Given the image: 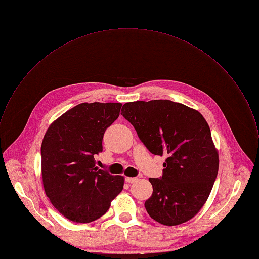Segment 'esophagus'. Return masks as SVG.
I'll return each instance as SVG.
<instances>
[{"label": "esophagus", "instance_id": "1", "mask_svg": "<svg viewBox=\"0 0 259 259\" xmlns=\"http://www.w3.org/2000/svg\"><path fill=\"white\" fill-rule=\"evenodd\" d=\"M137 181H138V178H135V177H126V178H125V182H126V183H130V184L135 183V182H137Z\"/></svg>", "mask_w": 259, "mask_h": 259}]
</instances>
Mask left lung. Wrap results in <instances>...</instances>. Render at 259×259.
<instances>
[{"mask_svg":"<svg viewBox=\"0 0 259 259\" xmlns=\"http://www.w3.org/2000/svg\"><path fill=\"white\" fill-rule=\"evenodd\" d=\"M121 111L152 154L168 156L162 177L149 179L153 194L145 202L147 212L167 226L190 220L206 203L219 168L206 119L167 99L126 102Z\"/></svg>","mask_w":259,"mask_h":259,"instance_id":"obj_1","label":"left lung"}]
</instances>
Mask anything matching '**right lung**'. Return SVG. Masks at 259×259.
I'll return each instance as SVG.
<instances>
[{
  "label": "right lung",
  "instance_id": "right-lung-1",
  "mask_svg": "<svg viewBox=\"0 0 259 259\" xmlns=\"http://www.w3.org/2000/svg\"><path fill=\"white\" fill-rule=\"evenodd\" d=\"M121 103H80L51 123L41 146L43 186L52 205L67 219L89 223L109 209L124 179L95 167L104 132Z\"/></svg>",
  "mask_w": 259,
  "mask_h": 259
}]
</instances>
